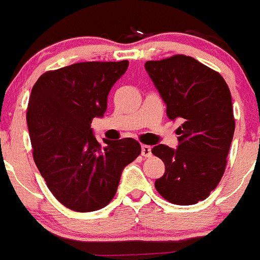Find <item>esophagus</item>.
<instances>
[{
	"label": "esophagus",
	"mask_w": 260,
	"mask_h": 260,
	"mask_svg": "<svg viewBox=\"0 0 260 260\" xmlns=\"http://www.w3.org/2000/svg\"><path fill=\"white\" fill-rule=\"evenodd\" d=\"M141 154H142V156L150 157V156H151V147L147 146V145H142V146H141Z\"/></svg>",
	"instance_id": "obj_1"
}]
</instances>
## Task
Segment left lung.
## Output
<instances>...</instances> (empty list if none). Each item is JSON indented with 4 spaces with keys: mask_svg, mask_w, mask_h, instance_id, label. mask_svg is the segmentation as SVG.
<instances>
[{
    "mask_svg": "<svg viewBox=\"0 0 260 260\" xmlns=\"http://www.w3.org/2000/svg\"><path fill=\"white\" fill-rule=\"evenodd\" d=\"M167 104L169 119H181L178 149L151 150L166 172L155 188L167 201L192 205L218 186L227 166L235 132L231 92L222 75L193 57L174 55L145 64Z\"/></svg>",
    "mask_w": 260,
    "mask_h": 260,
    "instance_id": "1",
    "label": "left lung"
}]
</instances>
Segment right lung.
I'll list each match as a JSON object with an SVG mask.
<instances>
[{
    "label": "right lung",
    "instance_id": "obj_1",
    "mask_svg": "<svg viewBox=\"0 0 260 260\" xmlns=\"http://www.w3.org/2000/svg\"><path fill=\"white\" fill-rule=\"evenodd\" d=\"M129 62H77L41 75L31 88L26 123L33 159L52 195L79 213L106 207L118 190L123 168L141 154L133 138L106 141L92 135L113 84Z\"/></svg>",
    "mask_w": 260,
    "mask_h": 260
}]
</instances>
